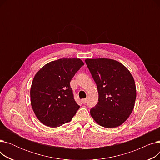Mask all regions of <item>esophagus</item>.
Wrapping results in <instances>:
<instances>
[{"label":"esophagus","mask_w":160,"mask_h":160,"mask_svg":"<svg viewBox=\"0 0 160 160\" xmlns=\"http://www.w3.org/2000/svg\"><path fill=\"white\" fill-rule=\"evenodd\" d=\"M87 100H88L87 98H83V99H82V102L83 104H86L87 102Z\"/></svg>","instance_id":"esophagus-1"}]
</instances>
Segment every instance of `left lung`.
Segmentation results:
<instances>
[{
	"label": "left lung",
	"mask_w": 160,
	"mask_h": 160,
	"mask_svg": "<svg viewBox=\"0 0 160 160\" xmlns=\"http://www.w3.org/2000/svg\"><path fill=\"white\" fill-rule=\"evenodd\" d=\"M98 89V101L90 114L103 127H118L132 113L136 98L135 81L121 63L108 58L86 59Z\"/></svg>",
	"instance_id": "left-lung-1"
}]
</instances>
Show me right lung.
<instances>
[{"mask_svg": "<svg viewBox=\"0 0 160 160\" xmlns=\"http://www.w3.org/2000/svg\"><path fill=\"white\" fill-rule=\"evenodd\" d=\"M83 65L79 58H62L47 63L36 74L30 101L41 123L56 128L71 121L80 106L74 100L70 82Z\"/></svg>", "mask_w": 160, "mask_h": 160, "instance_id": "add662e5", "label": "right lung"}]
</instances>
